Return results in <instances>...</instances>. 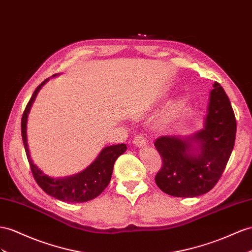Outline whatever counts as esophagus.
<instances>
[{
  "mask_svg": "<svg viewBox=\"0 0 252 252\" xmlns=\"http://www.w3.org/2000/svg\"><path fill=\"white\" fill-rule=\"evenodd\" d=\"M133 145L136 146V147H143V146L146 145V138L141 134H138L134 137Z\"/></svg>",
  "mask_w": 252,
  "mask_h": 252,
  "instance_id": "esophagus-1",
  "label": "esophagus"
}]
</instances>
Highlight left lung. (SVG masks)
I'll return each mask as SVG.
<instances>
[{
    "label": "left lung",
    "mask_w": 252,
    "mask_h": 252,
    "mask_svg": "<svg viewBox=\"0 0 252 252\" xmlns=\"http://www.w3.org/2000/svg\"><path fill=\"white\" fill-rule=\"evenodd\" d=\"M213 87L202 131L190 141L162 136L154 143L163 160L156 183L170 196L197 197L210 191L220 179L233 150L236 135L233 108L220 84L215 82ZM193 140L200 148L196 157L187 153Z\"/></svg>",
    "instance_id": "left-lung-1"
}]
</instances>
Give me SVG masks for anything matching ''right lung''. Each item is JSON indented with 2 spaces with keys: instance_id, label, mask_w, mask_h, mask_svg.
Returning a JSON list of instances; mask_svg holds the SVG:
<instances>
[{
  "instance_id": "add662e5",
  "label": "right lung",
  "mask_w": 252,
  "mask_h": 252,
  "mask_svg": "<svg viewBox=\"0 0 252 252\" xmlns=\"http://www.w3.org/2000/svg\"><path fill=\"white\" fill-rule=\"evenodd\" d=\"M47 81L48 80H44L35 89L29 103L25 106L21 119V134L23 145L25 152H27L31 170L37 184L48 195L66 202H86L88 200H92L96 196H99L106 189V186L111 181L116 159L126 150V146L125 144H119L104 148L99 154V157L96 158V159L88 168L73 177L56 180L49 178L44 173H42V171L32 162V158L30 157L27 140V120L32 103L34 102L37 93L39 92L41 86Z\"/></svg>"
}]
</instances>
